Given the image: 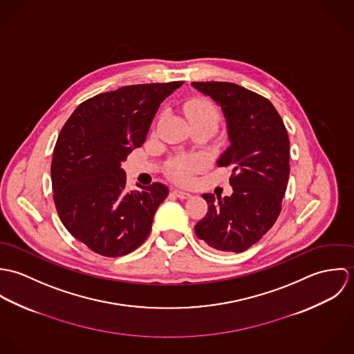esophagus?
I'll list each match as a JSON object with an SVG mask.
<instances>
[{"label": "esophagus", "instance_id": "obj_1", "mask_svg": "<svg viewBox=\"0 0 354 354\" xmlns=\"http://www.w3.org/2000/svg\"><path fill=\"white\" fill-rule=\"evenodd\" d=\"M173 195H174V196H177L178 199H188V198H191V195H189L188 192H184V191H178V189L173 191Z\"/></svg>", "mask_w": 354, "mask_h": 354}]
</instances>
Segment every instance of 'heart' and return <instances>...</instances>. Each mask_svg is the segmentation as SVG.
<instances>
[{"label":"heart","instance_id":"1","mask_svg":"<svg viewBox=\"0 0 354 354\" xmlns=\"http://www.w3.org/2000/svg\"><path fill=\"white\" fill-rule=\"evenodd\" d=\"M183 110L194 127L201 124H208L216 129L219 125L221 113L215 103L208 98H189L188 101L184 102ZM202 159L198 156L177 155L167 160L166 170L171 180L180 184H185L191 180L192 174L202 167Z\"/></svg>","mask_w":354,"mask_h":354}]
</instances>
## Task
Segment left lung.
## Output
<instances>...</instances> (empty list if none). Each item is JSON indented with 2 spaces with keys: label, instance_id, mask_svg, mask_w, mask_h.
I'll return each instance as SVG.
<instances>
[{
  "label": "left lung",
  "instance_id": "1",
  "mask_svg": "<svg viewBox=\"0 0 354 354\" xmlns=\"http://www.w3.org/2000/svg\"><path fill=\"white\" fill-rule=\"evenodd\" d=\"M192 86L216 102L226 117L232 146L218 166H230L232 196L204 194L208 211L196 236L222 252H244L275 223L289 181L290 143L286 127L267 98L227 82Z\"/></svg>",
  "mask_w": 354,
  "mask_h": 354
}]
</instances>
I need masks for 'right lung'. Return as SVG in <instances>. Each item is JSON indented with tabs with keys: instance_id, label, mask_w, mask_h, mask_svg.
I'll list each match as a JSON object with an SVG mask.
<instances>
[{
	"instance_id": "obj_1",
	"label": "right lung",
	"mask_w": 354,
	"mask_h": 354,
	"mask_svg": "<svg viewBox=\"0 0 354 354\" xmlns=\"http://www.w3.org/2000/svg\"><path fill=\"white\" fill-rule=\"evenodd\" d=\"M183 83L102 93L82 102L64 124L51 159L53 199L66 230L93 252L124 256L149 237L169 189L153 183L128 192L121 163L145 143L160 102Z\"/></svg>"
}]
</instances>
